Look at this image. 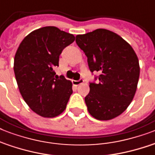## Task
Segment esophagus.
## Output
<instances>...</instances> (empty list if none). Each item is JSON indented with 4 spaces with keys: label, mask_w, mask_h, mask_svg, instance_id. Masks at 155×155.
I'll return each instance as SVG.
<instances>
[{
    "label": "esophagus",
    "mask_w": 155,
    "mask_h": 155,
    "mask_svg": "<svg viewBox=\"0 0 155 155\" xmlns=\"http://www.w3.org/2000/svg\"><path fill=\"white\" fill-rule=\"evenodd\" d=\"M72 83L74 85H75V86H78V85L81 84H83V83H84V80H83V79H80L79 80H73Z\"/></svg>",
    "instance_id": "34e87169"
}]
</instances>
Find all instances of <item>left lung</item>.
Listing matches in <instances>:
<instances>
[{
  "label": "left lung",
  "instance_id": "obj_1",
  "mask_svg": "<svg viewBox=\"0 0 155 155\" xmlns=\"http://www.w3.org/2000/svg\"><path fill=\"white\" fill-rule=\"evenodd\" d=\"M75 42L85 53L91 72H99L90 83L85 103L97 120L120 115L134 99L139 79L138 58L132 47L119 35L105 29L77 35Z\"/></svg>",
  "mask_w": 155,
  "mask_h": 155
}]
</instances>
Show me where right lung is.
<instances>
[{
	"mask_svg": "<svg viewBox=\"0 0 155 155\" xmlns=\"http://www.w3.org/2000/svg\"><path fill=\"white\" fill-rule=\"evenodd\" d=\"M75 41V36L54 26L40 28L19 45L13 70L21 97L35 113L54 117L65 110L72 84L63 75H55L59 55Z\"/></svg>",
	"mask_w": 155,
	"mask_h": 155,
	"instance_id": "1",
	"label": "right lung"
}]
</instances>
